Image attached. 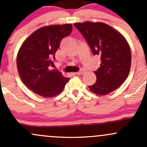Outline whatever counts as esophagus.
Here are the masks:
<instances>
[{"label": "esophagus", "mask_w": 147, "mask_h": 147, "mask_svg": "<svg viewBox=\"0 0 147 147\" xmlns=\"http://www.w3.org/2000/svg\"><path fill=\"white\" fill-rule=\"evenodd\" d=\"M84 72H85V71H84V70H82H82H79V72H76L75 74H76V75H82V74H84Z\"/></svg>", "instance_id": "obj_1"}]
</instances>
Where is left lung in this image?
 I'll list each match as a JSON object with an SVG mask.
<instances>
[{
  "mask_svg": "<svg viewBox=\"0 0 147 147\" xmlns=\"http://www.w3.org/2000/svg\"><path fill=\"white\" fill-rule=\"evenodd\" d=\"M75 27L85 38L94 55H99L100 67L95 72L97 80L88 86L94 93L105 95L125 82L131 69L129 43L119 32L105 23L84 22Z\"/></svg>",
  "mask_w": 147,
  "mask_h": 147,
  "instance_id": "1",
  "label": "left lung"
}]
</instances>
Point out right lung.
Instances as JSON below:
<instances>
[{"label": "right lung", "instance_id": "right-lung-1", "mask_svg": "<svg viewBox=\"0 0 147 147\" xmlns=\"http://www.w3.org/2000/svg\"><path fill=\"white\" fill-rule=\"evenodd\" d=\"M71 24L45 26L36 30L23 42L16 59L23 83L34 93L44 97L58 95L70 78L58 70L49 69L64 37L72 32Z\"/></svg>", "mask_w": 147, "mask_h": 147}]
</instances>
